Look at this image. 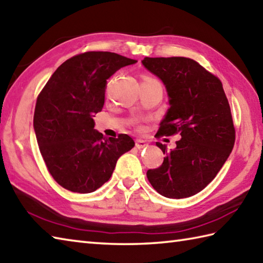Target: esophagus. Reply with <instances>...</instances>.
<instances>
[{
	"instance_id": "1",
	"label": "esophagus",
	"mask_w": 263,
	"mask_h": 263,
	"mask_svg": "<svg viewBox=\"0 0 263 263\" xmlns=\"http://www.w3.org/2000/svg\"><path fill=\"white\" fill-rule=\"evenodd\" d=\"M148 146V143L145 141V140H141V139H137L136 140V147L138 149H142Z\"/></svg>"
}]
</instances>
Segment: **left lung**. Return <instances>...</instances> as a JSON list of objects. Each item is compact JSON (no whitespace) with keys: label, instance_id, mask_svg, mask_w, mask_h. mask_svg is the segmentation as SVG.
Segmentation results:
<instances>
[{"label":"left lung","instance_id":"obj_1","mask_svg":"<svg viewBox=\"0 0 263 263\" xmlns=\"http://www.w3.org/2000/svg\"><path fill=\"white\" fill-rule=\"evenodd\" d=\"M142 65L163 81L170 108L156 136L179 135L162 165L148 170L154 189L167 198H186L203 190L217 176L235 145V126L223 86L197 61L184 57L148 58Z\"/></svg>","mask_w":263,"mask_h":263}]
</instances>
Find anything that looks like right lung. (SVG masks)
I'll use <instances>...</instances> for the list:
<instances>
[{"mask_svg":"<svg viewBox=\"0 0 263 263\" xmlns=\"http://www.w3.org/2000/svg\"><path fill=\"white\" fill-rule=\"evenodd\" d=\"M137 60L89 51L61 64L40 92L34 130L46 168L61 187L87 194L110 179L117 159L135 147L127 135L105 138L93 116L105 104L107 80Z\"/></svg>","mask_w":263,"mask_h":263,"instance_id":"obj_1","label":"right lung"}]
</instances>
